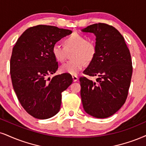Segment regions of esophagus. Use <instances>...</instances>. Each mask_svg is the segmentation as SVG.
Listing matches in <instances>:
<instances>
[{"instance_id": "1", "label": "esophagus", "mask_w": 146, "mask_h": 146, "mask_svg": "<svg viewBox=\"0 0 146 146\" xmlns=\"http://www.w3.org/2000/svg\"><path fill=\"white\" fill-rule=\"evenodd\" d=\"M72 79H73V81L74 82H76L77 80H78V76H74H74H72Z\"/></svg>"}]
</instances>
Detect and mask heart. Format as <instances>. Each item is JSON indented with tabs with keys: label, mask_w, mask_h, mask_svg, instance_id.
<instances>
[{
	"label": "heart",
	"mask_w": 146,
	"mask_h": 146,
	"mask_svg": "<svg viewBox=\"0 0 146 146\" xmlns=\"http://www.w3.org/2000/svg\"><path fill=\"white\" fill-rule=\"evenodd\" d=\"M64 47L58 44H54L51 48V53L55 60L64 62L66 59V50L74 48L73 52V59L62 65L60 70L63 73L71 75L78 74L79 72L94 59L97 54V46L92 40H88L86 36L81 34L74 32L68 36L63 40Z\"/></svg>",
	"instance_id": "obj_1"
}]
</instances>
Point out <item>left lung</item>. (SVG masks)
Returning <instances> with one entry per match:
<instances>
[{
	"label": "left lung",
	"mask_w": 146,
	"mask_h": 146,
	"mask_svg": "<svg viewBox=\"0 0 146 146\" xmlns=\"http://www.w3.org/2000/svg\"><path fill=\"white\" fill-rule=\"evenodd\" d=\"M96 36L97 54L84 74L98 76L95 81L80 78V96L84 111L91 116L105 118L125 103L133 73L129 48L114 27L104 23L90 25L82 30Z\"/></svg>",
	"instance_id": "obj_1"
}]
</instances>
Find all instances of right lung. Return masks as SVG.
I'll return each instance as SVG.
<instances>
[{
  "instance_id": "1",
  "label": "right lung",
  "mask_w": 146,
  "mask_h": 146,
  "mask_svg": "<svg viewBox=\"0 0 146 146\" xmlns=\"http://www.w3.org/2000/svg\"><path fill=\"white\" fill-rule=\"evenodd\" d=\"M71 33L70 30L38 25L23 32L13 48L10 60L13 87L23 109L38 119H47L58 112L62 93L72 83V77L67 73L47 78L58 69L52 46Z\"/></svg>"
}]
</instances>
